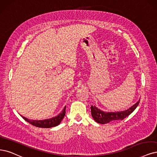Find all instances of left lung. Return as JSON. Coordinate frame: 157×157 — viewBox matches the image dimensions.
Instances as JSON below:
<instances>
[{
    "label": "left lung",
    "mask_w": 157,
    "mask_h": 157,
    "mask_svg": "<svg viewBox=\"0 0 157 157\" xmlns=\"http://www.w3.org/2000/svg\"><path fill=\"white\" fill-rule=\"evenodd\" d=\"M140 100L131 108L125 111H121L117 113H105L98 109L95 106H91V114L94 120L97 123L105 124L111 122L112 121L122 120L131 114L138 105Z\"/></svg>",
    "instance_id": "obj_1"
}]
</instances>
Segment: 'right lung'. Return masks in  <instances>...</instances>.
I'll return each mask as SVG.
<instances>
[{
	"label": "right lung",
	"instance_id": "right-lung-1",
	"mask_svg": "<svg viewBox=\"0 0 157 157\" xmlns=\"http://www.w3.org/2000/svg\"><path fill=\"white\" fill-rule=\"evenodd\" d=\"M65 110H66V106L64 107L63 111L57 117H54L50 119H47L44 120H29L24 117H21L22 118L25 120L28 123H30L33 126H36L37 127H42V128H50V127H55L59 125L62 119L64 118L65 115Z\"/></svg>",
	"mask_w": 157,
	"mask_h": 157
}]
</instances>
